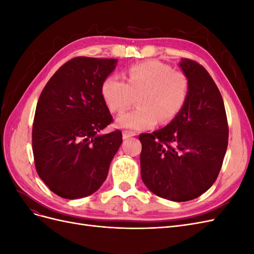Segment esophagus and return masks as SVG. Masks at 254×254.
Returning a JSON list of instances; mask_svg holds the SVG:
<instances>
[{"instance_id":"1","label":"esophagus","mask_w":254,"mask_h":254,"mask_svg":"<svg viewBox=\"0 0 254 254\" xmlns=\"http://www.w3.org/2000/svg\"><path fill=\"white\" fill-rule=\"evenodd\" d=\"M134 135H135V132H133V131H128V130L123 131V137H124V139H128V137H131Z\"/></svg>"}]
</instances>
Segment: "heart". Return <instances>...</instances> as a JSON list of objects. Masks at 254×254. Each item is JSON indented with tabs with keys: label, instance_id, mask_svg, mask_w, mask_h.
<instances>
[{
	"label": "heart",
	"instance_id": "1",
	"mask_svg": "<svg viewBox=\"0 0 254 254\" xmlns=\"http://www.w3.org/2000/svg\"><path fill=\"white\" fill-rule=\"evenodd\" d=\"M190 91L189 76L158 60L130 65L126 81L110 75L102 83V96L111 112H122L131 106L135 109L122 113L118 125L131 130L148 129L157 123H168L186 106Z\"/></svg>",
	"mask_w": 254,
	"mask_h": 254
}]
</instances>
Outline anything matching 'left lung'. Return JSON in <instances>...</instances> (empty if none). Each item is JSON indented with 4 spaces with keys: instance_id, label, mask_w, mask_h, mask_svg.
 <instances>
[{
    "instance_id": "1",
    "label": "left lung",
    "mask_w": 254,
    "mask_h": 254,
    "mask_svg": "<svg viewBox=\"0 0 254 254\" xmlns=\"http://www.w3.org/2000/svg\"><path fill=\"white\" fill-rule=\"evenodd\" d=\"M180 67L190 81L186 106L164 128L139 136L143 182L153 194L177 202L195 199L213 186L229 137L224 101L211 75L188 58Z\"/></svg>"
}]
</instances>
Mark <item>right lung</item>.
Listing matches in <instances>:
<instances>
[{"label":"right lung","mask_w":254,"mask_h":254,"mask_svg":"<svg viewBox=\"0 0 254 254\" xmlns=\"http://www.w3.org/2000/svg\"><path fill=\"white\" fill-rule=\"evenodd\" d=\"M117 63L91 57L68 60L38 99L32 132L36 171L60 197L76 199L96 191L123 142L121 130L98 134L113 122L102 83Z\"/></svg>","instance_id":"1"}]
</instances>
